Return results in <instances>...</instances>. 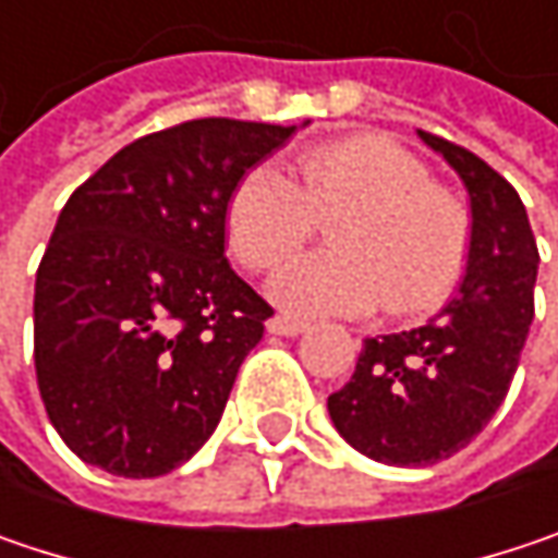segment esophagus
Wrapping results in <instances>:
<instances>
[{"instance_id": "34e87169", "label": "esophagus", "mask_w": 558, "mask_h": 558, "mask_svg": "<svg viewBox=\"0 0 558 558\" xmlns=\"http://www.w3.org/2000/svg\"><path fill=\"white\" fill-rule=\"evenodd\" d=\"M304 327H307L304 320L286 317V314H276V317H269V324H266V330L276 333V337H299Z\"/></svg>"}]
</instances>
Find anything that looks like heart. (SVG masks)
I'll return each mask as SVG.
<instances>
[{
    "label": "heart",
    "instance_id": "1",
    "mask_svg": "<svg viewBox=\"0 0 558 558\" xmlns=\"http://www.w3.org/2000/svg\"><path fill=\"white\" fill-rule=\"evenodd\" d=\"M337 211V251L292 259L269 279L266 295L286 314L352 317L384 301L413 314L454 289L470 247L466 209L410 148L375 133L304 151L289 178L272 165L247 171L225 209V241L263 272L299 251L314 219Z\"/></svg>",
    "mask_w": 558,
    "mask_h": 558
}]
</instances>
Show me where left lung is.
Wrapping results in <instances>:
<instances>
[{"mask_svg": "<svg viewBox=\"0 0 558 558\" xmlns=\"http://www.w3.org/2000/svg\"><path fill=\"white\" fill-rule=\"evenodd\" d=\"M470 193V254L458 295L422 327L365 339L327 410L365 458L428 466L496 416L534 320L537 241L518 190L463 145L422 133Z\"/></svg>", "mask_w": 558, "mask_h": 558, "instance_id": "1", "label": "left lung"}]
</instances>
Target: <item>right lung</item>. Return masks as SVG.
I'll return each instance as SVG.
<instances>
[{
  "label": "right lung",
  "mask_w": 558,
  "mask_h": 558,
  "mask_svg": "<svg viewBox=\"0 0 558 558\" xmlns=\"http://www.w3.org/2000/svg\"><path fill=\"white\" fill-rule=\"evenodd\" d=\"M295 130L186 120L120 148L62 206L37 266L34 368L85 463L165 476L216 432L272 317L225 259V209Z\"/></svg>",
  "instance_id": "add662e5"
}]
</instances>
